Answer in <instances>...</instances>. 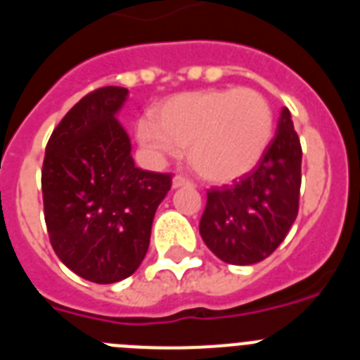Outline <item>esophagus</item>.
<instances>
[{"mask_svg": "<svg viewBox=\"0 0 360 360\" xmlns=\"http://www.w3.org/2000/svg\"><path fill=\"white\" fill-rule=\"evenodd\" d=\"M195 184L191 182L189 178L184 176V174H176V176L173 178V187H193Z\"/></svg>", "mask_w": 360, "mask_h": 360, "instance_id": "1", "label": "esophagus"}]
</instances>
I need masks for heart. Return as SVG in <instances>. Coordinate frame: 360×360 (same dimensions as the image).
<instances>
[{"mask_svg": "<svg viewBox=\"0 0 360 360\" xmlns=\"http://www.w3.org/2000/svg\"><path fill=\"white\" fill-rule=\"evenodd\" d=\"M274 136V110L250 88H218L169 97L136 124V139L155 157L187 149L193 169L225 184L252 171Z\"/></svg>", "mask_w": 360, "mask_h": 360, "instance_id": "heart-1", "label": "heart"}]
</instances>
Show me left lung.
Here are the masks:
<instances>
[{"mask_svg": "<svg viewBox=\"0 0 360 360\" xmlns=\"http://www.w3.org/2000/svg\"><path fill=\"white\" fill-rule=\"evenodd\" d=\"M301 158L290 111L283 108L278 133L259 164L232 186L207 191L200 234L221 262H263L287 238L299 211Z\"/></svg>", "mask_w": 360, "mask_h": 360, "instance_id": "obj_1", "label": "left lung"}]
</instances>
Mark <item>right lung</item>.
Returning <instances> with one entry per match:
<instances>
[{
	"label": "right lung",
	"mask_w": 360,
	"mask_h": 360,
	"mask_svg": "<svg viewBox=\"0 0 360 360\" xmlns=\"http://www.w3.org/2000/svg\"><path fill=\"white\" fill-rule=\"evenodd\" d=\"M120 86L90 91L57 124L41 171L44 221L57 257L98 285L131 276L144 259L171 173L135 167L128 133L115 113Z\"/></svg>",
	"instance_id": "right-lung-1"
}]
</instances>
